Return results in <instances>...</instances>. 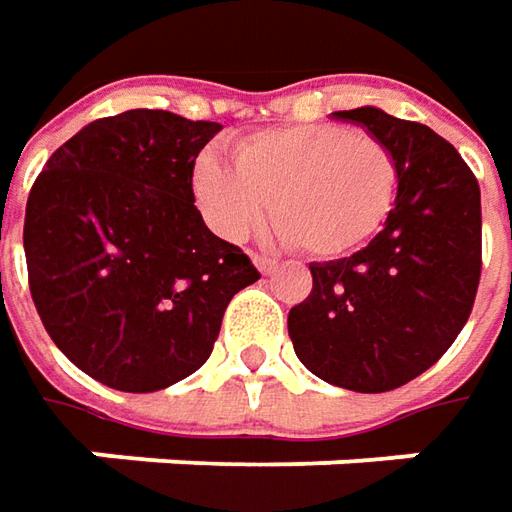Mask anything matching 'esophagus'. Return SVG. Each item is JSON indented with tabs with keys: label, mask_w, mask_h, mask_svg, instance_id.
Returning <instances> with one entry per match:
<instances>
[{
	"label": "esophagus",
	"mask_w": 512,
	"mask_h": 512,
	"mask_svg": "<svg viewBox=\"0 0 512 512\" xmlns=\"http://www.w3.org/2000/svg\"><path fill=\"white\" fill-rule=\"evenodd\" d=\"M253 265L259 267L262 273H270V270H276V259H270V256H259V253H253Z\"/></svg>",
	"instance_id": "34e87169"
}]
</instances>
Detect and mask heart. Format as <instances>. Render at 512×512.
Returning <instances> with one entry per match:
<instances>
[{
	"instance_id": "b5f03b06",
	"label": "heart",
	"mask_w": 512,
	"mask_h": 512,
	"mask_svg": "<svg viewBox=\"0 0 512 512\" xmlns=\"http://www.w3.org/2000/svg\"><path fill=\"white\" fill-rule=\"evenodd\" d=\"M399 159L367 130L296 125L256 130L236 142L233 162L205 150L193 193L210 227L230 242L265 222L313 259L364 247L390 219L399 196Z\"/></svg>"
}]
</instances>
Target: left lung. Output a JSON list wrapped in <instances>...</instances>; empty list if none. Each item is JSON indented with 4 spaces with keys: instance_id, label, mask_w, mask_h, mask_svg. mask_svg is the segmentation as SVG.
Here are the masks:
<instances>
[{
    "instance_id": "left-lung-1",
    "label": "left lung",
    "mask_w": 512,
    "mask_h": 512,
    "mask_svg": "<svg viewBox=\"0 0 512 512\" xmlns=\"http://www.w3.org/2000/svg\"><path fill=\"white\" fill-rule=\"evenodd\" d=\"M390 145L399 196L382 233L353 256L313 262V290L290 307L299 362L356 393L396 390L456 342L482 279V193L459 150L422 122L379 108L333 113Z\"/></svg>"
}]
</instances>
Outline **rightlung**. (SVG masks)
Wrapping results in <instances>:
<instances>
[{
  "instance_id": "1",
  "label": "right lung",
  "mask_w": 512,
  "mask_h": 512,
  "mask_svg": "<svg viewBox=\"0 0 512 512\" xmlns=\"http://www.w3.org/2000/svg\"><path fill=\"white\" fill-rule=\"evenodd\" d=\"M219 130L170 110L105 116L53 150L30 187L33 305L53 344L113 390L153 393L196 373L230 299L259 279L193 205L196 156Z\"/></svg>"
}]
</instances>
